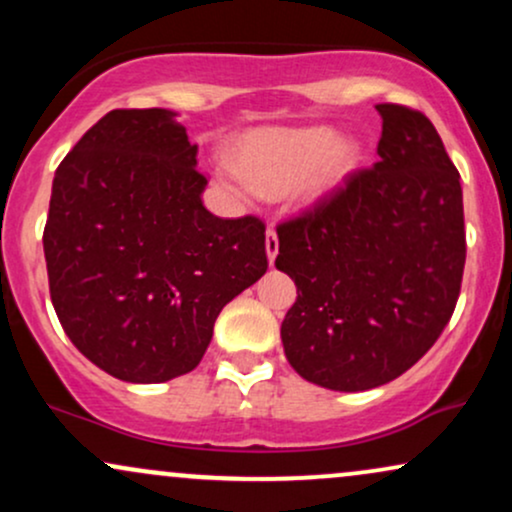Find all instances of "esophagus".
<instances>
[{"instance_id": "1", "label": "esophagus", "mask_w": 512, "mask_h": 512, "mask_svg": "<svg viewBox=\"0 0 512 512\" xmlns=\"http://www.w3.org/2000/svg\"><path fill=\"white\" fill-rule=\"evenodd\" d=\"M264 248H267L269 264H274L276 252H279V240H276V231H274V228H267V240H264Z\"/></svg>"}]
</instances>
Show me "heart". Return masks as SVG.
<instances>
[{
  "label": "heart",
  "instance_id": "heart-1",
  "mask_svg": "<svg viewBox=\"0 0 512 512\" xmlns=\"http://www.w3.org/2000/svg\"><path fill=\"white\" fill-rule=\"evenodd\" d=\"M358 156L354 139H339L332 127L257 129L236 144L238 173H221V185L243 199L296 190L303 204H320L344 187Z\"/></svg>",
  "mask_w": 512,
  "mask_h": 512
}]
</instances>
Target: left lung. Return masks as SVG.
Here are the masks:
<instances>
[{
    "mask_svg": "<svg viewBox=\"0 0 512 512\" xmlns=\"http://www.w3.org/2000/svg\"><path fill=\"white\" fill-rule=\"evenodd\" d=\"M375 110L378 163L276 228V269L298 291L281 322L286 358L337 392L390 383L436 344L467 255L460 173L436 127L404 105Z\"/></svg>",
    "mask_w": 512,
    "mask_h": 512,
    "instance_id": "left-lung-1",
    "label": "left lung"
}]
</instances>
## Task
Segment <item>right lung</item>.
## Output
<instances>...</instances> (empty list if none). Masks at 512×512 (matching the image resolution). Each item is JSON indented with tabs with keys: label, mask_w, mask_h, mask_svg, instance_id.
<instances>
[{
	"label": "right lung",
	"mask_w": 512,
	"mask_h": 512,
	"mask_svg": "<svg viewBox=\"0 0 512 512\" xmlns=\"http://www.w3.org/2000/svg\"><path fill=\"white\" fill-rule=\"evenodd\" d=\"M175 117L110 110L52 180V305L76 349L125 383L197 368L223 305L267 272L264 223L204 207L197 144Z\"/></svg>",
	"instance_id": "right-lung-1"
}]
</instances>
